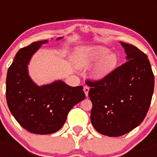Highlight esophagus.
Wrapping results in <instances>:
<instances>
[{
	"label": "esophagus",
	"instance_id": "obj_1",
	"mask_svg": "<svg viewBox=\"0 0 157 157\" xmlns=\"http://www.w3.org/2000/svg\"><path fill=\"white\" fill-rule=\"evenodd\" d=\"M83 90H84V92H85L86 94V96H88V93H89V90H90V88H89V86H84V88H83Z\"/></svg>",
	"mask_w": 157,
	"mask_h": 157
}]
</instances>
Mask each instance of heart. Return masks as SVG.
<instances>
[{
  "label": "heart",
  "mask_w": 157,
  "mask_h": 157,
  "mask_svg": "<svg viewBox=\"0 0 157 157\" xmlns=\"http://www.w3.org/2000/svg\"><path fill=\"white\" fill-rule=\"evenodd\" d=\"M109 48L101 45L81 47L75 52L74 63L78 68H86L97 63L91 71L94 79H101L113 70L116 63L114 53H109Z\"/></svg>",
  "instance_id": "b5f03b06"
}]
</instances>
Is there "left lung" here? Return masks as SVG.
Returning a JSON list of instances; mask_svg holds the SVG:
<instances>
[{"instance_id":"1","label":"left lung","mask_w":157,"mask_h":157,"mask_svg":"<svg viewBox=\"0 0 157 157\" xmlns=\"http://www.w3.org/2000/svg\"><path fill=\"white\" fill-rule=\"evenodd\" d=\"M120 43L127 61L101 79L86 80L91 87V123L98 132L109 137L127 134L141 124L154 90V75L146 54L134 45Z\"/></svg>"}]
</instances>
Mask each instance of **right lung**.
Instances as JSON below:
<instances>
[{"label":"right lung","mask_w":157,"mask_h":157,"mask_svg":"<svg viewBox=\"0 0 157 157\" xmlns=\"http://www.w3.org/2000/svg\"><path fill=\"white\" fill-rule=\"evenodd\" d=\"M47 41H34L20 48L8 68L6 78V100L11 113L21 127L37 134L59 130L69 111L86 98L82 86L72 87L57 81L38 86L30 79L27 71L29 60Z\"/></svg>","instance_id":"obj_1"}]
</instances>
